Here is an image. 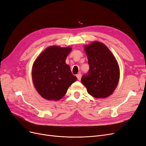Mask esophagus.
Instances as JSON below:
<instances>
[{"mask_svg": "<svg viewBox=\"0 0 146 146\" xmlns=\"http://www.w3.org/2000/svg\"><path fill=\"white\" fill-rule=\"evenodd\" d=\"M77 79H78V80H80L81 77H82V75H81V74H77Z\"/></svg>", "mask_w": 146, "mask_h": 146, "instance_id": "obj_1", "label": "esophagus"}]
</instances>
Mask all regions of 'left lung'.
Masks as SVG:
<instances>
[{"label":"left lung","mask_w":146,"mask_h":146,"mask_svg":"<svg viewBox=\"0 0 146 146\" xmlns=\"http://www.w3.org/2000/svg\"><path fill=\"white\" fill-rule=\"evenodd\" d=\"M90 69L81 82L88 94L95 98H105L111 95L118 84L119 68L117 61L108 47L94 41L85 46Z\"/></svg>","instance_id":"obj_1"}]
</instances>
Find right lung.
I'll return each instance as SVG.
<instances>
[{"label": "right lung", "instance_id": "right-lung-1", "mask_svg": "<svg viewBox=\"0 0 146 146\" xmlns=\"http://www.w3.org/2000/svg\"><path fill=\"white\" fill-rule=\"evenodd\" d=\"M70 47L50 46L35 60L32 79L36 90L43 98L58 100L66 94L68 88L77 80L70 66L66 64Z\"/></svg>", "mask_w": 146, "mask_h": 146}]
</instances>
